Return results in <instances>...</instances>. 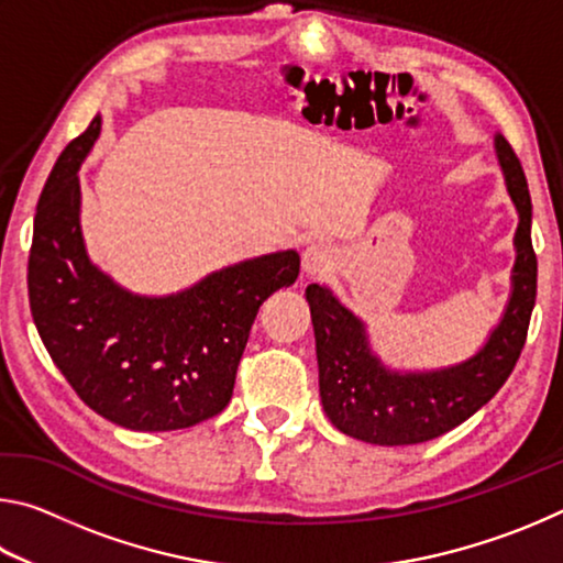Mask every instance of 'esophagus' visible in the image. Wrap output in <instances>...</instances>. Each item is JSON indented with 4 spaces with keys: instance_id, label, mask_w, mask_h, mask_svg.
I'll return each mask as SVG.
<instances>
[{
    "instance_id": "34e87169",
    "label": "esophagus",
    "mask_w": 563,
    "mask_h": 563,
    "mask_svg": "<svg viewBox=\"0 0 563 563\" xmlns=\"http://www.w3.org/2000/svg\"><path fill=\"white\" fill-rule=\"evenodd\" d=\"M332 268V251L322 243H312L302 253V275L305 278H316V275L328 273Z\"/></svg>"
}]
</instances>
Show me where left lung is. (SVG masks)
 I'll use <instances>...</instances> for the list:
<instances>
[{"mask_svg": "<svg viewBox=\"0 0 563 563\" xmlns=\"http://www.w3.org/2000/svg\"><path fill=\"white\" fill-rule=\"evenodd\" d=\"M494 151L519 213L514 233L517 261L507 308L479 352L450 367L393 369L375 355L365 322L330 288L312 283L305 290L316 330L322 409L342 434L379 446L434 440L487 405L517 365L537 300L531 198L519 158L501 133L494 136Z\"/></svg>", "mask_w": 563, "mask_h": 563, "instance_id": "obj_1", "label": "left lung"}]
</instances>
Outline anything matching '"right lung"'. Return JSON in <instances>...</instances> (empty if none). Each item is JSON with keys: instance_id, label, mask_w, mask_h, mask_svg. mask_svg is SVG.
Returning <instances> with one entry per match:
<instances>
[{"instance_id": "add662e5", "label": "right lung", "mask_w": 563, "mask_h": 563, "mask_svg": "<svg viewBox=\"0 0 563 563\" xmlns=\"http://www.w3.org/2000/svg\"><path fill=\"white\" fill-rule=\"evenodd\" d=\"M101 117L56 158L30 251L34 325L93 412L136 432L186 430L223 412L261 305L288 288L300 255L280 251L216 271L170 295H139L93 265L81 235L79 168Z\"/></svg>"}]
</instances>
